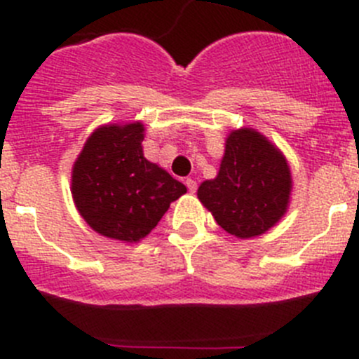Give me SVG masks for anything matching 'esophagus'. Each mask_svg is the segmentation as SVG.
<instances>
[{"label":"esophagus","mask_w":359,"mask_h":359,"mask_svg":"<svg viewBox=\"0 0 359 359\" xmlns=\"http://www.w3.org/2000/svg\"><path fill=\"white\" fill-rule=\"evenodd\" d=\"M186 186H187V189H189V193H196V189H198L196 180H194V179H186Z\"/></svg>","instance_id":"esophagus-1"}]
</instances>
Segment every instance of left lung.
I'll return each mask as SVG.
<instances>
[{
	"mask_svg": "<svg viewBox=\"0 0 359 359\" xmlns=\"http://www.w3.org/2000/svg\"><path fill=\"white\" fill-rule=\"evenodd\" d=\"M290 187L283 154L259 132L245 128L227 137L219 175L201 184L198 198L224 231L253 238L283 217Z\"/></svg>",
	"mask_w": 359,
	"mask_h": 359,
	"instance_id": "obj_1",
	"label": "left lung"
}]
</instances>
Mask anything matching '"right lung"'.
<instances>
[{
    "label": "right lung",
    "mask_w": 359,
    "mask_h": 359,
    "mask_svg": "<svg viewBox=\"0 0 359 359\" xmlns=\"http://www.w3.org/2000/svg\"><path fill=\"white\" fill-rule=\"evenodd\" d=\"M140 123L95 130L72 168V198L102 236L139 241L151 233L186 186L147 161Z\"/></svg>",
    "instance_id": "add662e5"
}]
</instances>
